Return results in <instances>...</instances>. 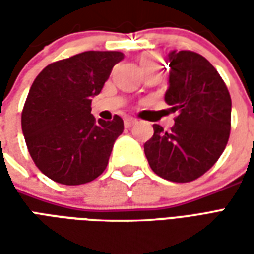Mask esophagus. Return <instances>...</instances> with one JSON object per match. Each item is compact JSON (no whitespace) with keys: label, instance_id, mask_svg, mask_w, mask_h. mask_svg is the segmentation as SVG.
I'll return each instance as SVG.
<instances>
[{"label":"esophagus","instance_id":"esophagus-1","mask_svg":"<svg viewBox=\"0 0 254 254\" xmlns=\"http://www.w3.org/2000/svg\"><path fill=\"white\" fill-rule=\"evenodd\" d=\"M136 122H137V120H136V118H133V117H127V118L124 120L125 127H132Z\"/></svg>","mask_w":254,"mask_h":254}]
</instances>
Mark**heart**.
Masks as SVG:
<instances>
[{
	"label": "heart",
	"mask_w": 254,
	"mask_h": 254,
	"mask_svg": "<svg viewBox=\"0 0 254 254\" xmlns=\"http://www.w3.org/2000/svg\"><path fill=\"white\" fill-rule=\"evenodd\" d=\"M159 63L160 60L159 57L156 56V54H152V53H149V54H144L140 58V65H141V69L144 70H147V69H152V67H159Z\"/></svg>",
	"instance_id": "obj_1"
}]
</instances>
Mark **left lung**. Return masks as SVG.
<instances>
[{
  "instance_id": "left-lung-1",
  "label": "left lung",
  "mask_w": 254,
  "mask_h": 254,
  "mask_svg": "<svg viewBox=\"0 0 254 254\" xmlns=\"http://www.w3.org/2000/svg\"><path fill=\"white\" fill-rule=\"evenodd\" d=\"M170 87L165 95L177 113L170 132L154 124L144 152L155 174L171 182H190L212 167L227 145L231 98L212 64L190 50L171 52Z\"/></svg>"
}]
</instances>
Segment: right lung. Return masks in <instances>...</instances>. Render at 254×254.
I'll list each match as a JSON object with an SVG mask.
<instances>
[{
  "label": "right lung",
  "mask_w": 254,
  "mask_h": 254,
  "mask_svg": "<svg viewBox=\"0 0 254 254\" xmlns=\"http://www.w3.org/2000/svg\"><path fill=\"white\" fill-rule=\"evenodd\" d=\"M121 52H84L47 65L31 85L21 129L36 167L63 185L94 181L105 171L124 121L95 120L98 95Z\"/></svg>",
  "instance_id": "add662e5"
}]
</instances>
